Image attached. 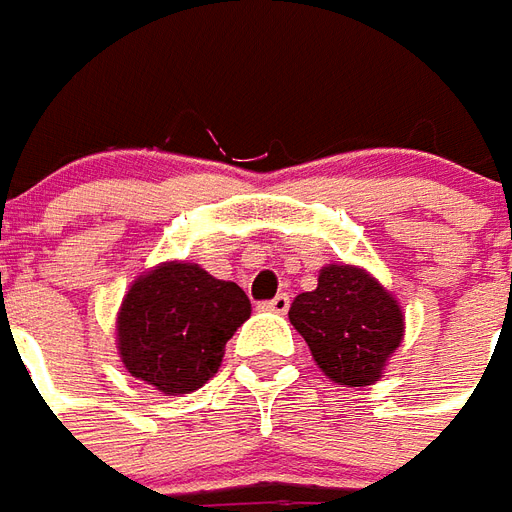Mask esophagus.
I'll return each mask as SVG.
<instances>
[{
    "mask_svg": "<svg viewBox=\"0 0 512 512\" xmlns=\"http://www.w3.org/2000/svg\"><path fill=\"white\" fill-rule=\"evenodd\" d=\"M289 303H292V295H289V292H281V295H275L273 300L262 303V308L275 311V314H284V311H289Z\"/></svg>",
    "mask_w": 512,
    "mask_h": 512,
    "instance_id": "obj_1",
    "label": "esophagus"
}]
</instances>
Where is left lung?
I'll return each mask as SVG.
<instances>
[{"label":"left lung","instance_id":"left-lung-1","mask_svg":"<svg viewBox=\"0 0 512 512\" xmlns=\"http://www.w3.org/2000/svg\"><path fill=\"white\" fill-rule=\"evenodd\" d=\"M289 320L339 386H372L402 342L397 300L350 264L325 267L317 289L295 297Z\"/></svg>","mask_w":512,"mask_h":512}]
</instances>
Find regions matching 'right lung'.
Listing matches in <instances>:
<instances>
[{
    "instance_id": "obj_1",
    "label": "right lung",
    "mask_w": 512,
    "mask_h": 512,
    "mask_svg": "<svg viewBox=\"0 0 512 512\" xmlns=\"http://www.w3.org/2000/svg\"><path fill=\"white\" fill-rule=\"evenodd\" d=\"M248 317L250 300L237 284L217 281L198 264H162L123 297V366L165 394H190L220 369L226 342Z\"/></svg>"
}]
</instances>
